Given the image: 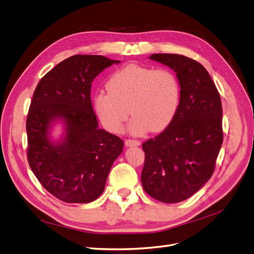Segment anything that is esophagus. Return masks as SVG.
Returning <instances> with one entry per match:
<instances>
[{
  "mask_svg": "<svg viewBox=\"0 0 254 254\" xmlns=\"http://www.w3.org/2000/svg\"><path fill=\"white\" fill-rule=\"evenodd\" d=\"M125 145L128 146V147H131V146H140L141 142L137 140H131V139H127L125 140Z\"/></svg>",
  "mask_w": 254,
  "mask_h": 254,
  "instance_id": "34e87169",
  "label": "esophagus"
}]
</instances>
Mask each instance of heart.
Here are the masks:
<instances>
[{
  "mask_svg": "<svg viewBox=\"0 0 254 254\" xmlns=\"http://www.w3.org/2000/svg\"><path fill=\"white\" fill-rule=\"evenodd\" d=\"M107 90L93 98L96 115L102 125L118 133L129 117L133 134L159 132L174 120L181 101L178 76L168 68L128 64L115 71L107 81Z\"/></svg>",
  "mask_w": 254,
  "mask_h": 254,
  "instance_id": "heart-1",
  "label": "heart"
}]
</instances>
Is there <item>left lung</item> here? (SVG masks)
<instances>
[{"label": "left lung", "mask_w": 254, "mask_h": 254, "mask_svg": "<svg viewBox=\"0 0 254 254\" xmlns=\"http://www.w3.org/2000/svg\"><path fill=\"white\" fill-rule=\"evenodd\" d=\"M150 59L176 72L181 101L164 131L143 143L144 190L165 203L186 200L211 178L219 153L222 108L210 74L196 60L178 54H152Z\"/></svg>", "instance_id": "obj_1"}]
</instances>
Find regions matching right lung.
<instances>
[{
	"instance_id": "add662e5",
	"label": "right lung",
	"mask_w": 254,
	"mask_h": 254,
	"mask_svg": "<svg viewBox=\"0 0 254 254\" xmlns=\"http://www.w3.org/2000/svg\"><path fill=\"white\" fill-rule=\"evenodd\" d=\"M119 63L99 55H74L37 84L26 120L27 160L42 187L61 201L97 199L123 151L121 137L98 128L90 97L96 76ZM57 119L64 121L66 135L52 143L48 129Z\"/></svg>"
}]
</instances>
